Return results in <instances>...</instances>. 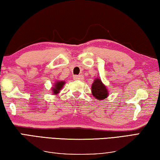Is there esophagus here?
Returning a JSON list of instances; mask_svg holds the SVG:
<instances>
[{"instance_id":"34e87169","label":"esophagus","mask_w":160,"mask_h":160,"mask_svg":"<svg viewBox=\"0 0 160 160\" xmlns=\"http://www.w3.org/2000/svg\"><path fill=\"white\" fill-rule=\"evenodd\" d=\"M74 80H82V79H83V77L82 75H74Z\"/></svg>"}]
</instances>
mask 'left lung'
Here are the masks:
<instances>
[{"label":"left lung","instance_id":"left-lung-1","mask_svg":"<svg viewBox=\"0 0 160 160\" xmlns=\"http://www.w3.org/2000/svg\"><path fill=\"white\" fill-rule=\"evenodd\" d=\"M91 91L94 97L98 100H103L108 96V90L99 78H96L94 81L91 86Z\"/></svg>","mask_w":160,"mask_h":160}]
</instances>
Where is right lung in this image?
I'll list each match as a JSON object with an SVG mask.
<instances>
[{
    "instance_id": "add662e5",
    "label": "right lung",
    "mask_w": 160,
    "mask_h": 160,
    "mask_svg": "<svg viewBox=\"0 0 160 160\" xmlns=\"http://www.w3.org/2000/svg\"><path fill=\"white\" fill-rule=\"evenodd\" d=\"M64 84V82H62V81H60V82H57L55 83V86H54V88H52V90H53V93L54 94H57L59 92V91L62 89V87H63V85Z\"/></svg>"
}]
</instances>
